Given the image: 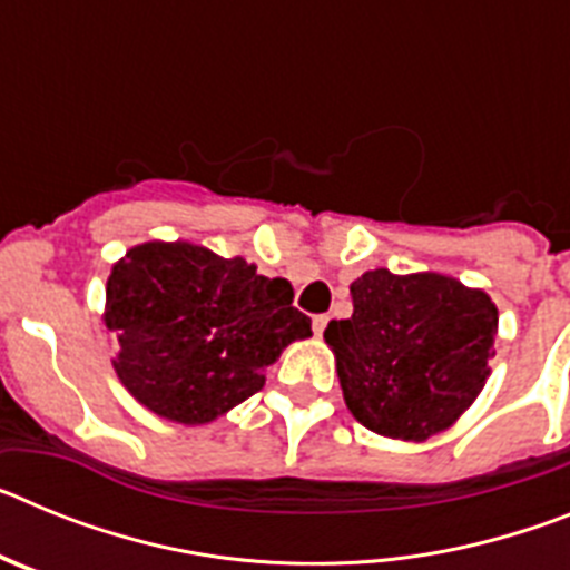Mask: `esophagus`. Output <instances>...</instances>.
<instances>
[{
    "label": "esophagus",
    "mask_w": 570,
    "mask_h": 570,
    "mask_svg": "<svg viewBox=\"0 0 570 570\" xmlns=\"http://www.w3.org/2000/svg\"><path fill=\"white\" fill-rule=\"evenodd\" d=\"M325 328H328V316H325V314L314 316V334L322 336V334H325Z\"/></svg>",
    "instance_id": "1"
}]
</instances>
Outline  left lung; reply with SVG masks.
<instances>
[{
    "label": "left lung",
    "instance_id": "left-lung-1",
    "mask_svg": "<svg viewBox=\"0 0 570 570\" xmlns=\"http://www.w3.org/2000/svg\"><path fill=\"white\" fill-rule=\"evenodd\" d=\"M351 296V320L325 328L347 411L391 440L448 431L491 376L500 325L491 296L434 271L387 268L365 271Z\"/></svg>",
    "mask_w": 570,
    "mask_h": 570
}]
</instances>
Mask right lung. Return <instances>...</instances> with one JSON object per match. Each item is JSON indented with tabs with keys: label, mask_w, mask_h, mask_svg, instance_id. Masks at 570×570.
<instances>
[{
	"label": "right lung",
	"mask_w": 570,
	"mask_h": 570,
	"mask_svg": "<svg viewBox=\"0 0 570 570\" xmlns=\"http://www.w3.org/2000/svg\"><path fill=\"white\" fill-rule=\"evenodd\" d=\"M288 279H268L242 256L194 242H142L114 262L105 325L116 331L114 371L139 405L179 425H208L254 396L311 320Z\"/></svg>",
	"instance_id": "add662e5"
}]
</instances>
